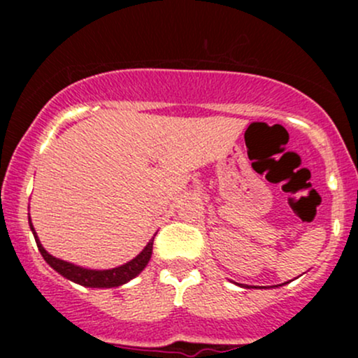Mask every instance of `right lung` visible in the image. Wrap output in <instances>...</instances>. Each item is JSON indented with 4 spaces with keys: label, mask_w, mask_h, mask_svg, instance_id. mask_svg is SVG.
Wrapping results in <instances>:
<instances>
[{
    "label": "right lung",
    "mask_w": 358,
    "mask_h": 358,
    "mask_svg": "<svg viewBox=\"0 0 358 358\" xmlns=\"http://www.w3.org/2000/svg\"><path fill=\"white\" fill-rule=\"evenodd\" d=\"M30 229L34 232L36 245H38L40 254H42L45 261L52 266L57 273L62 274L64 278L71 279V281L77 282V285H82L85 287H116L124 285V282L131 281L133 278H136L143 269L146 268V264L150 262L151 254H153V241L155 237L146 244V248L138 254L136 257L131 259L129 262L126 264L119 266V268H113V269H104V271H97V269H85L80 268V266L71 264L67 261H62V259L53 257L52 254H48L47 250L43 249V245L40 244L38 237H36V232L31 225L30 220Z\"/></svg>",
    "instance_id": "1"
}]
</instances>
